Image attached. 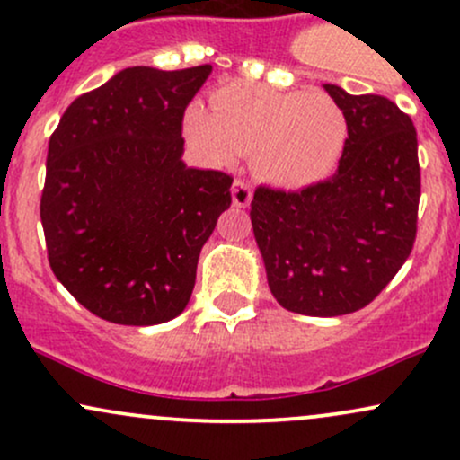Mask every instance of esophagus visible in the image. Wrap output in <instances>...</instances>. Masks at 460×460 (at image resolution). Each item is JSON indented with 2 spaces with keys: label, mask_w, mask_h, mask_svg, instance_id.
Listing matches in <instances>:
<instances>
[{
  "label": "esophagus",
  "mask_w": 460,
  "mask_h": 460,
  "mask_svg": "<svg viewBox=\"0 0 460 460\" xmlns=\"http://www.w3.org/2000/svg\"><path fill=\"white\" fill-rule=\"evenodd\" d=\"M231 199H234L235 208H248L252 200V188L244 179H235L234 186H231Z\"/></svg>",
  "instance_id": "esophagus-1"
}]
</instances>
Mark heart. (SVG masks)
<instances>
[{"label": "heart", "instance_id": "obj_1", "mask_svg": "<svg viewBox=\"0 0 460 460\" xmlns=\"http://www.w3.org/2000/svg\"><path fill=\"white\" fill-rule=\"evenodd\" d=\"M186 136L205 155L229 164L252 153V171L281 190L329 179L348 145V119L326 93L229 82L209 94V110L190 103Z\"/></svg>", "mask_w": 460, "mask_h": 460}]
</instances>
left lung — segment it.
Returning <instances> with one entry per match:
<instances>
[{"instance_id":"8db88e82","label":"left lung","mask_w":460,"mask_h":460,"mask_svg":"<svg viewBox=\"0 0 460 460\" xmlns=\"http://www.w3.org/2000/svg\"><path fill=\"white\" fill-rule=\"evenodd\" d=\"M324 91L348 119L335 175L300 192L260 186L251 200L272 296L314 318L352 314L383 292L413 251L420 205L411 116L381 94Z\"/></svg>"}]
</instances>
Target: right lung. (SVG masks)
<instances>
[{"mask_svg":"<svg viewBox=\"0 0 460 460\" xmlns=\"http://www.w3.org/2000/svg\"><path fill=\"white\" fill-rule=\"evenodd\" d=\"M212 65L129 66L82 94L49 138L40 197L56 279L91 314L153 326L186 309L234 179L181 160V120Z\"/></svg>","mask_w":460,"mask_h":460,"instance_id":"add662e5","label":"right lung"}]
</instances>
